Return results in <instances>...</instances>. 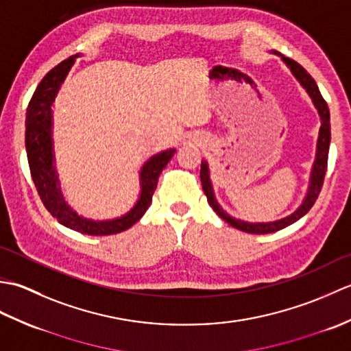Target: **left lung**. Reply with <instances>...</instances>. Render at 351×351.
<instances>
[{
	"instance_id": "1",
	"label": "left lung",
	"mask_w": 351,
	"mask_h": 351,
	"mask_svg": "<svg viewBox=\"0 0 351 351\" xmlns=\"http://www.w3.org/2000/svg\"><path fill=\"white\" fill-rule=\"evenodd\" d=\"M273 54L279 56L282 58V62L288 66V69L291 71V73H293L294 78L299 81L300 86L304 88V90H306L309 98L312 99V104H314V107L318 111L319 121H322V126H319V132H318L315 160H314V164H312V169H311V178H309L306 196H304L303 202L293 214H289V215H287V217L279 219V220L250 223V221H244V220L232 217V215H229L220 206L217 199H215L213 182L210 178V166H208V161L204 160L202 164H200V182H202V189L206 195L208 204H210V206L215 211V214H217L220 219L225 220L228 225H230L235 229H240V230H243V232H249V234H271V232H276V230H280L283 228L293 225V223H295L297 220H300L303 215L306 214L312 206H314L319 191H322L324 175L327 170V156H329L330 113H329V107H327L326 101L323 99L322 93H319V90H318L317 83L314 81V78H312L309 73L304 71L297 62L291 60V58L282 56L276 51H273Z\"/></svg>"
}]
</instances>
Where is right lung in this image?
Wrapping results in <instances>:
<instances>
[{"label": "right lung", "instance_id": "right-lung-1", "mask_svg": "<svg viewBox=\"0 0 351 351\" xmlns=\"http://www.w3.org/2000/svg\"><path fill=\"white\" fill-rule=\"evenodd\" d=\"M81 54L71 56L54 69H51L37 86L36 92L28 104L25 116V149L29 164V171L34 185L45 208L56 217L60 225L77 230L86 235H113L130 229L137 223L152 202V195L158 182V176L162 169L175 155L176 149L152 155L141 166L140 176V196L131 210L121 217L110 220L86 219L73 211L66 202L62 193L60 180L56 169L54 140H52V106L60 90L62 84L72 69L75 58Z\"/></svg>", "mask_w": 351, "mask_h": 351}]
</instances>
